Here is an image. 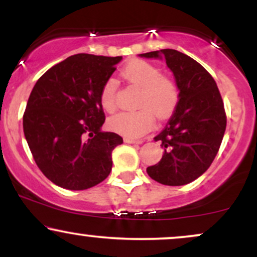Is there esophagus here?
Instances as JSON below:
<instances>
[{"mask_svg":"<svg viewBox=\"0 0 257 257\" xmlns=\"http://www.w3.org/2000/svg\"><path fill=\"white\" fill-rule=\"evenodd\" d=\"M124 143H126V144H137V145H140V144H143V140H135V139L124 138Z\"/></svg>","mask_w":257,"mask_h":257,"instance_id":"1","label":"esophagus"}]
</instances>
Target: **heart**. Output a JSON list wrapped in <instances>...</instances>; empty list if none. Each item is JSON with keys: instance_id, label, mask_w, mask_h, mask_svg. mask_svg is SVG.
<instances>
[{"instance_id": "heart-1", "label": "heart", "mask_w": 257, "mask_h": 257, "mask_svg": "<svg viewBox=\"0 0 257 257\" xmlns=\"http://www.w3.org/2000/svg\"><path fill=\"white\" fill-rule=\"evenodd\" d=\"M122 77L129 83L140 88L137 111L120 112L108 120V126L118 134L129 138H140L151 131L155 117L166 118L178 104L179 93L172 78L161 75L158 67L144 60H133L122 70ZM117 82L108 78L100 91V101L105 111L116 110Z\"/></svg>"}]
</instances>
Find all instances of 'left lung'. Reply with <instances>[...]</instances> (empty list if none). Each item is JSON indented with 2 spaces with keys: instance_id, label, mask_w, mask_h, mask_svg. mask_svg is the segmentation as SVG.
Segmentation results:
<instances>
[{
  "instance_id": "obj_1",
  "label": "left lung",
  "mask_w": 257,
  "mask_h": 257,
  "mask_svg": "<svg viewBox=\"0 0 257 257\" xmlns=\"http://www.w3.org/2000/svg\"><path fill=\"white\" fill-rule=\"evenodd\" d=\"M139 57L163 59L179 89L175 111L155 138L162 143L163 156L146 172L159 184H190L213 163L226 131V113L216 82L202 65L175 49Z\"/></svg>"
}]
</instances>
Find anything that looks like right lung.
<instances>
[{
    "label": "right lung",
    "instance_id": "obj_1",
    "mask_svg": "<svg viewBox=\"0 0 257 257\" xmlns=\"http://www.w3.org/2000/svg\"><path fill=\"white\" fill-rule=\"evenodd\" d=\"M122 57L76 54L51 67L32 88L23 117L24 135L37 167L66 190L93 187L107 178L112 151L123 144L102 132V85Z\"/></svg>",
    "mask_w": 257,
    "mask_h": 257
}]
</instances>
